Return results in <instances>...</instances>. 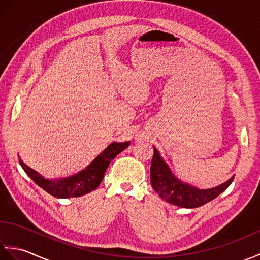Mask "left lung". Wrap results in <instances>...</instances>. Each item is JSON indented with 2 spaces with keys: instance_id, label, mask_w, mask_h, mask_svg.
Masks as SVG:
<instances>
[{
  "instance_id": "obj_1",
  "label": "left lung",
  "mask_w": 260,
  "mask_h": 260,
  "mask_svg": "<svg viewBox=\"0 0 260 260\" xmlns=\"http://www.w3.org/2000/svg\"><path fill=\"white\" fill-rule=\"evenodd\" d=\"M235 175L227 182L217 187L208 190H199L194 186L182 183L171 172L170 168L159 156L154 147L151 163V183L153 189L163 200L181 208H198L210 202L227 189L234 181Z\"/></svg>"
}]
</instances>
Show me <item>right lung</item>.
I'll list each match as a JSON object with an SVG mask.
<instances>
[{"instance_id": "add662e5", "label": "right lung", "mask_w": 260, "mask_h": 260, "mask_svg": "<svg viewBox=\"0 0 260 260\" xmlns=\"http://www.w3.org/2000/svg\"><path fill=\"white\" fill-rule=\"evenodd\" d=\"M128 145L129 142L112 143L106 150L93 159V162L86 170L81 171L77 175L71 176V178L57 181L45 179L37 171L27 167L21 158H19V162L24 172L49 194L62 199L76 198L97 189L99 184L102 183L110 161L117 156L120 152H123Z\"/></svg>"}]
</instances>
